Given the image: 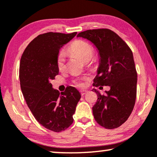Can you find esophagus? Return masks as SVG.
<instances>
[{"instance_id":"1","label":"esophagus","mask_w":157,"mask_h":157,"mask_svg":"<svg viewBox=\"0 0 157 157\" xmlns=\"http://www.w3.org/2000/svg\"><path fill=\"white\" fill-rule=\"evenodd\" d=\"M86 93H87V91H86V90H81V91H80V94L81 95L86 94Z\"/></svg>"}]
</instances>
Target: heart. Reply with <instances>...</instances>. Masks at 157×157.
I'll return each mask as SVG.
<instances>
[{
	"instance_id": "1",
	"label": "heart",
	"mask_w": 157,
	"mask_h": 157,
	"mask_svg": "<svg viewBox=\"0 0 157 157\" xmlns=\"http://www.w3.org/2000/svg\"><path fill=\"white\" fill-rule=\"evenodd\" d=\"M68 51L71 53L75 54L80 57L85 62H88L92 58L94 49L92 45L86 41L82 40H76L71 43L68 47ZM66 55L63 51H60L57 56V66L60 71H63L66 68ZM86 77H84L82 78L77 79L75 80V86L78 87H82L84 86L83 80H86Z\"/></svg>"
}]
</instances>
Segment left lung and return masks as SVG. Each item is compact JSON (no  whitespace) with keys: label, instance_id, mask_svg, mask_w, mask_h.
<instances>
[{"label":"left lung","instance_id":"8db88e82","mask_svg":"<svg viewBox=\"0 0 157 157\" xmlns=\"http://www.w3.org/2000/svg\"><path fill=\"white\" fill-rule=\"evenodd\" d=\"M77 37L89 40L100 52V67L93 86H110L105 94L94 89L97 94L92 107L94 117L103 128H117L128 119L136 101L137 72L132 51L117 34L109 29L86 30Z\"/></svg>","mask_w":157,"mask_h":157}]
</instances>
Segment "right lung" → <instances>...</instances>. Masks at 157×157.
Returning <instances> with one entry per match:
<instances>
[{"instance_id":"add662e5","label":"right lung","mask_w":157,"mask_h":157,"mask_svg":"<svg viewBox=\"0 0 157 157\" xmlns=\"http://www.w3.org/2000/svg\"><path fill=\"white\" fill-rule=\"evenodd\" d=\"M76 34H41L29 44L21 56L19 78L27 105L36 120L54 132L65 131L73 123V114L81 97L72 86L60 94L50 82L59 73V50Z\"/></svg>"}]
</instances>
